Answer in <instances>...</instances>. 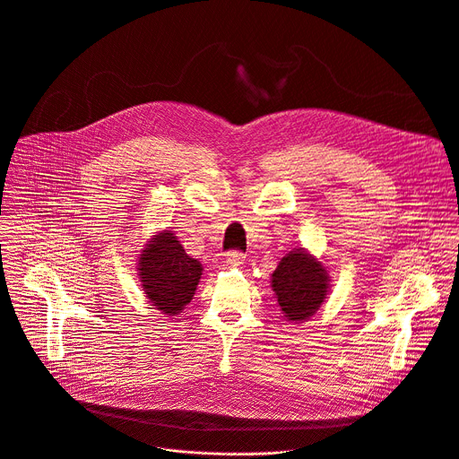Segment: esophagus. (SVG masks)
Here are the masks:
<instances>
[{
	"label": "esophagus",
	"mask_w": 459,
	"mask_h": 459,
	"mask_svg": "<svg viewBox=\"0 0 459 459\" xmlns=\"http://www.w3.org/2000/svg\"><path fill=\"white\" fill-rule=\"evenodd\" d=\"M225 259H227V263H230L232 266H238V264H241V263L245 261V254H243L241 250H230V252L225 254Z\"/></svg>",
	"instance_id": "obj_1"
}]
</instances>
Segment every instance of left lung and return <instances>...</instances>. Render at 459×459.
I'll return each mask as SVG.
<instances>
[{
    "mask_svg": "<svg viewBox=\"0 0 459 459\" xmlns=\"http://www.w3.org/2000/svg\"><path fill=\"white\" fill-rule=\"evenodd\" d=\"M328 272L304 248L284 255L272 273L281 312L288 321L310 319L326 299Z\"/></svg>",
    "mask_w": 459,
    "mask_h": 459,
    "instance_id": "8db88e82",
    "label": "left lung"
}]
</instances>
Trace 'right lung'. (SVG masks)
I'll return each instance as SVG.
<instances>
[{"mask_svg": "<svg viewBox=\"0 0 459 459\" xmlns=\"http://www.w3.org/2000/svg\"><path fill=\"white\" fill-rule=\"evenodd\" d=\"M145 297L166 316H177L191 302L202 264L187 255L171 230L152 238L138 259Z\"/></svg>", "mask_w": 459, "mask_h": 459, "instance_id": "right-lung-1", "label": "right lung"}]
</instances>
